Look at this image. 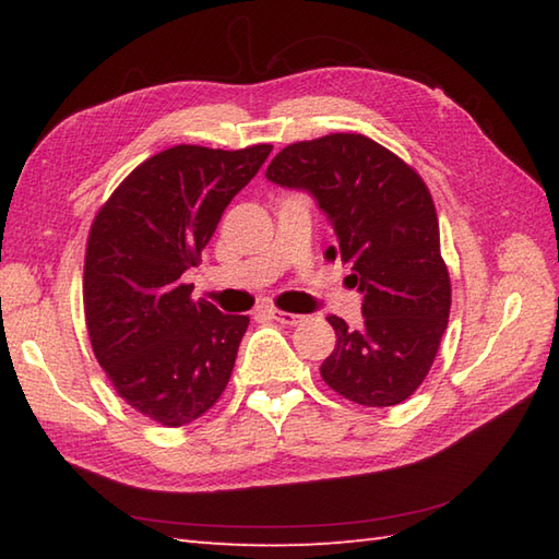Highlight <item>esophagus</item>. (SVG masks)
<instances>
[{"instance_id":"esophagus-1","label":"esophagus","mask_w":559,"mask_h":559,"mask_svg":"<svg viewBox=\"0 0 559 559\" xmlns=\"http://www.w3.org/2000/svg\"><path fill=\"white\" fill-rule=\"evenodd\" d=\"M269 314L276 319L278 324H286V326H295V324H300L302 322V314H293V312H283V310H269Z\"/></svg>"}]
</instances>
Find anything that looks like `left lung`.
<instances>
[{"instance_id": "8db88e82", "label": "left lung", "mask_w": 559, "mask_h": 559, "mask_svg": "<svg viewBox=\"0 0 559 559\" xmlns=\"http://www.w3.org/2000/svg\"><path fill=\"white\" fill-rule=\"evenodd\" d=\"M266 177L314 194L336 233L324 257L348 261L365 295L360 329L329 317L336 348L322 379L367 408L406 401L430 372L451 307L430 189L396 153L350 132L286 146Z\"/></svg>"}]
</instances>
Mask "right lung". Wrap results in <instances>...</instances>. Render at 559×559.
<instances>
[{"mask_svg":"<svg viewBox=\"0 0 559 559\" xmlns=\"http://www.w3.org/2000/svg\"><path fill=\"white\" fill-rule=\"evenodd\" d=\"M271 146H173L129 173L91 223L83 312L115 391L163 427L201 418L230 382L245 314L192 300L197 266L225 206Z\"/></svg>","mask_w":559,"mask_h":559,"instance_id":"right-lung-1","label":"right lung"}]
</instances>
